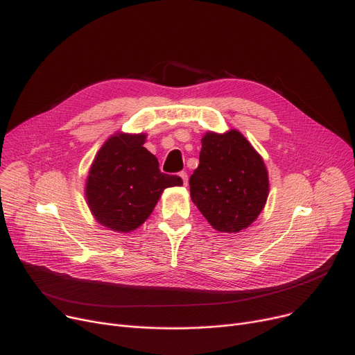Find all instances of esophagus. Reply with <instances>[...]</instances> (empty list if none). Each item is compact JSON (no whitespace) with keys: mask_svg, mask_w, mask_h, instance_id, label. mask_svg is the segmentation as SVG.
<instances>
[{"mask_svg":"<svg viewBox=\"0 0 355 355\" xmlns=\"http://www.w3.org/2000/svg\"><path fill=\"white\" fill-rule=\"evenodd\" d=\"M180 177H181V180H182V184L184 185H187L189 184V174L185 173V171H181L180 173Z\"/></svg>","mask_w":355,"mask_h":355,"instance_id":"34e87169","label":"esophagus"}]
</instances>
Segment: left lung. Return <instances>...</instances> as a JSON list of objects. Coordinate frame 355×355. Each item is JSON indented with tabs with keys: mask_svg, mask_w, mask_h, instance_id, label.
<instances>
[{
	"mask_svg": "<svg viewBox=\"0 0 355 355\" xmlns=\"http://www.w3.org/2000/svg\"><path fill=\"white\" fill-rule=\"evenodd\" d=\"M269 191L263 159L237 130L207 132L200 164L190 177V193L201 214L225 233L246 229L262 211Z\"/></svg>",
	"mask_w": 355,
	"mask_h": 355,
	"instance_id": "1",
	"label": "left lung"
}]
</instances>
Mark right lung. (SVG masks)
Here are the masks:
<instances>
[{"mask_svg": "<svg viewBox=\"0 0 355 355\" xmlns=\"http://www.w3.org/2000/svg\"><path fill=\"white\" fill-rule=\"evenodd\" d=\"M145 135H115L92 164L86 184L89 209L102 226L130 232L153 213L166 187L181 185L178 175L164 174L155 155L144 148Z\"/></svg>", "mask_w": 355, "mask_h": 355, "instance_id": "obj_1", "label": "right lung"}]
</instances>
